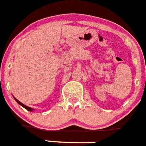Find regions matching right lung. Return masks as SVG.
<instances>
[{
	"mask_svg": "<svg viewBox=\"0 0 146 146\" xmlns=\"http://www.w3.org/2000/svg\"><path fill=\"white\" fill-rule=\"evenodd\" d=\"M14 99H15V100L17 101V102L18 103H19V104L20 105V106H22V107H23V108H25V109H27V111H33V108H30V107H27V106H25L24 104H22V102H19V101L18 100H17V99H16L15 98H14Z\"/></svg>",
	"mask_w": 146,
	"mask_h": 146,
	"instance_id": "obj_1",
	"label": "right lung"
}]
</instances>
